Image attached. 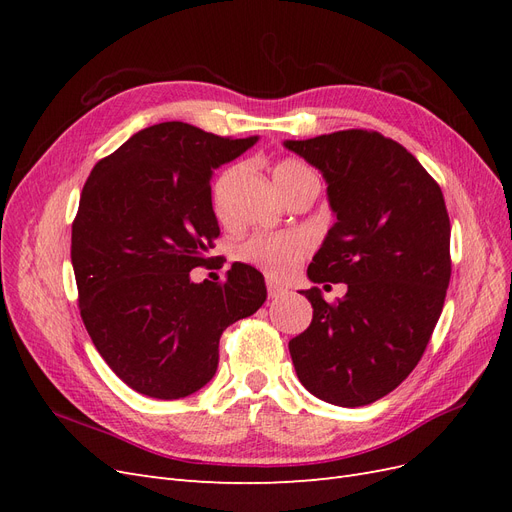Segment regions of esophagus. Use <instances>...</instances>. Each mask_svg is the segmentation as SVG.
<instances>
[{
  "mask_svg": "<svg viewBox=\"0 0 512 512\" xmlns=\"http://www.w3.org/2000/svg\"><path fill=\"white\" fill-rule=\"evenodd\" d=\"M267 292H269V299H277V297H282L286 290L275 280H271V277H267Z\"/></svg>",
  "mask_w": 512,
  "mask_h": 512,
  "instance_id": "obj_1",
  "label": "esophagus"
}]
</instances>
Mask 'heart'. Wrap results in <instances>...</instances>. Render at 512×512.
Instances as JSON below:
<instances>
[{"label":"heart","instance_id":"obj_1","mask_svg":"<svg viewBox=\"0 0 512 512\" xmlns=\"http://www.w3.org/2000/svg\"><path fill=\"white\" fill-rule=\"evenodd\" d=\"M309 168H305L299 162H282L275 166V179L282 177H294L307 173ZM222 194H224V181L218 183L215 188V205L220 207L222 203ZM309 250V239L305 235H299V232H286V235H254L252 239H247L241 245V258L252 262V265H258L262 269H267L273 275H286L294 269L299 258Z\"/></svg>","mask_w":512,"mask_h":512}]
</instances>
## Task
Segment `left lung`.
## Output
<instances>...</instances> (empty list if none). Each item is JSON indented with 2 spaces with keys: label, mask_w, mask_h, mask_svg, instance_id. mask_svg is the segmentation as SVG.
<instances>
[{
  "label": "left lung",
  "mask_w": 512,
  "mask_h": 512,
  "mask_svg": "<svg viewBox=\"0 0 512 512\" xmlns=\"http://www.w3.org/2000/svg\"><path fill=\"white\" fill-rule=\"evenodd\" d=\"M327 181L337 222L307 267L314 284L344 282L290 339L305 389L333 406L359 408L389 395L421 361L451 280V222L440 185L412 153L378 132L344 130L284 141Z\"/></svg>",
  "instance_id": "obj_1"
}]
</instances>
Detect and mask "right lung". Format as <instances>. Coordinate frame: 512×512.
<instances>
[{"label": "right lung", "instance_id": "right-lung-1", "mask_svg": "<svg viewBox=\"0 0 512 512\" xmlns=\"http://www.w3.org/2000/svg\"><path fill=\"white\" fill-rule=\"evenodd\" d=\"M256 141L164 121L91 170L72 224L81 318L106 365L136 393L179 399L203 389L218 371L224 329L267 299L265 277L243 262L224 284L190 277L220 237L213 170Z\"/></svg>", "mask_w": 512, "mask_h": 512}]
</instances>
